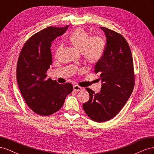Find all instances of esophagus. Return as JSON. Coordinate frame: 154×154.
<instances>
[{
  "label": "esophagus",
  "mask_w": 154,
  "mask_h": 154,
  "mask_svg": "<svg viewBox=\"0 0 154 154\" xmlns=\"http://www.w3.org/2000/svg\"><path fill=\"white\" fill-rule=\"evenodd\" d=\"M73 89L75 91H81L82 90H83V88L76 85L73 86Z\"/></svg>",
  "instance_id": "34e87169"
}]
</instances>
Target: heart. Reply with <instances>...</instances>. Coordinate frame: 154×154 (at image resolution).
<instances>
[{
    "label": "heart",
    "mask_w": 154,
    "mask_h": 154,
    "mask_svg": "<svg viewBox=\"0 0 154 154\" xmlns=\"http://www.w3.org/2000/svg\"><path fill=\"white\" fill-rule=\"evenodd\" d=\"M69 41L74 48L82 52L88 63H97L104 53V40L100 36L91 37L83 29L79 28L74 31L69 37Z\"/></svg>",
    "instance_id": "b5f03b06"
}]
</instances>
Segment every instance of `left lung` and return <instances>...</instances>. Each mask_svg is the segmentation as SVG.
Here are the masks:
<instances>
[{"mask_svg": "<svg viewBox=\"0 0 154 154\" xmlns=\"http://www.w3.org/2000/svg\"><path fill=\"white\" fill-rule=\"evenodd\" d=\"M106 37L101 58L95 66L101 87L95 93L86 90L90 99L83 104L87 116L96 122H104L117 115L131 96L134 87V64L131 51L124 37L112 30L100 27Z\"/></svg>", "mask_w": 154, "mask_h": 154, "instance_id": "obj_1", "label": "left lung"}]
</instances>
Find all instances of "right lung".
<instances>
[{"mask_svg": "<svg viewBox=\"0 0 154 154\" xmlns=\"http://www.w3.org/2000/svg\"><path fill=\"white\" fill-rule=\"evenodd\" d=\"M67 27H48L36 32L26 41L18 60V87L26 104L40 116H49L60 110L73 90L71 83L59 84L46 74L53 63L51 42Z\"/></svg>", "mask_w": 154, "mask_h": 154, "instance_id": "1", "label": "right lung"}]
</instances>
